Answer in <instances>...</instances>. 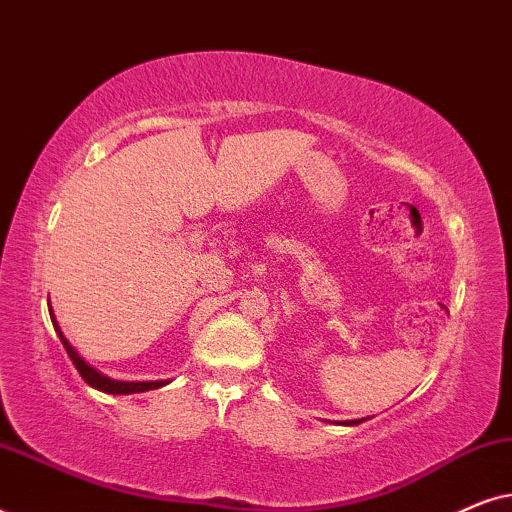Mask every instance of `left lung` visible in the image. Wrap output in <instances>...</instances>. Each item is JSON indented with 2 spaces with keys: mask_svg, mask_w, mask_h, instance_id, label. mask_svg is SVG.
Returning <instances> with one entry per match:
<instances>
[{
  "mask_svg": "<svg viewBox=\"0 0 512 512\" xmlns=\"http://www.w3.org/2000/svg\"><path fill=\"white\" fill-rule=\"evenodd\" d=\"M347 424H352V426H354V424H361V422H359V419H354V422H347Z\"/></svg>",
  "mask_w": 512,
  "mask_h": 512,
  "instance_id": "1",
  "label": "left lung"
}]
</instances>
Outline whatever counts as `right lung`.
Returning a JSON list of instances; mask_svg holds the SVG:
<instances>
[{
	"label": "right lung",
	"instance_id": "right-lung-1",
	"mask_svg": "<svg viewBox=\"0 0 512 512\" xmlns=\"http://www.w3.org/2000/svg\"><path fill=\"white\" fill-rule=\"evenodd\" d=\"M48 312H51V321H53V326H55V333L60 335L62 345H65V352L69 354V359H72L74 368L79 370V375L90 384V387H95V389H100V391H107V394H137V391L160 389V387H165V384H167L163 380H160V382H121V380H111V377L102 375L100 370H95L93 366H88V363L83 361L79 354H76V349L69 345L65 335H62L58 321H55V317H53L51 307H48Z\"/></svg>",
	"mask_w": 512,
	"mask_h": 512
}]
</instances>
